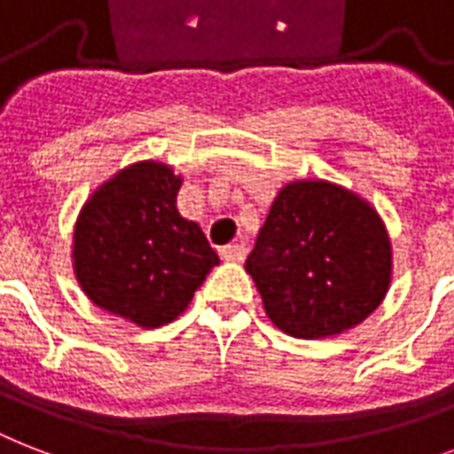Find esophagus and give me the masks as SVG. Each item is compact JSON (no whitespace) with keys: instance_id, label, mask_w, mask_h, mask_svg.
Returning a JSON list of instances; mask_svg holds the SVG:
<instances>
[{"instance_id":"esophagus-1","label":"esophagus","mask_w":454,"mask_h":454,"mask_svg":"<svg viewBox=\"0 0 454 454\" xmlns=\"http://www.w3.org/2000/svg\"><path fill=\"white\" fill-rule=\"evenodd\" d=\"M245 256H247V249L242 247V245H226V247H221V259H226V262H245Z\"/></svg>"}]
</instances>
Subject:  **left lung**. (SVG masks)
Wrapping results in <instances>:
<instances>
[{
	"label": "left lung",
	"instance_id": "1",
	"mask_svg": "<svg viewBox=\"0 0 454 454\" xmlns=\"http://www.w3.org/2000/svg\"><path fill=\"white\" fill-rule=\"evenodd\" d=\"M245 269L278 330L320 339L351 330L384 301L394 252L367 200L301 178L280 188Z\"/></svg>",
	"mask_w": 454,
	"mask_h": 454
}]
</instances>
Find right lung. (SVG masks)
Segmentation results:
<instances>
[{
    "mask_svg": "<svg viewBox=\"0 0 454 454\" xmlns=\"http://www.w3.org/2000/svg\"><path fill=\"white\" fill-rule=\"evenodd\" d=\"M184 178L144 160L103 181L73 233V270L98 309L153 330L176 320L219 263L202 228L176 209Z\"/></svg>",
    "mask_w": 454,
    "mask_h": 454,
    "instance_id": "obj_1",
    "label": "right lung"
}]
</instances>
